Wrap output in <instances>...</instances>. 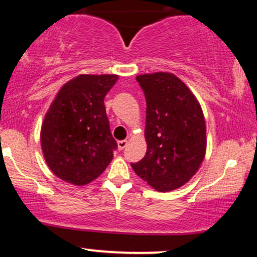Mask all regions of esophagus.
<instances>
[{
	"label": "esophagus",
	"mask_w": 257,
	"mask_h": 257,
	"mask_svg": "<svg viewBox=\"0 0 257 257\" xmlns=\"http://www.w3.org/2000/svg\"><path fill=\"white\" fill-rule=\"evenodd\" d=\"M128 145V140H120L117 143V146H118V150H123L124 147Z\"/></svg>",
	"instance_id": "obj_1"
}]
</instances>
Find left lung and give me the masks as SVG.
<instances>
[{
	"label": "left lung",
	"instance_id": "left-lung-1",
	"mask_svg": "<svg viewBox=\"0 0 257 257\" xmlns=\"http://www.w3.org/2000/svg\"><path fill=\"white\" fill-rule=\"evenodd\" d=\"M146 98L145 157L132 168L159 192L190 181L205 157V119L190 88L170 72L137 76Z\"/></svg>",
	"mask_w": 257,
	"mask_h": 257
}]
</instances>
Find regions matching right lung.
Here are the masks:
<instances>
[{
  "mask_svg": "<svg viewBox=\"0 0 257 257\" xmlns=\"http://www.w3.org/2000/svg\"><path fill=\"white\" fill-rule=\"evenodd\" d=\"M117 75H79L66 82L53 100L41 128V146L58 178L83 186L102 174L113 158L104 99Z\"/></svg>",
  "mask_w": 257,
  "mask_h": 257,
  "instance_id": "1",
  "label": "right lung"
}]
</instances>
